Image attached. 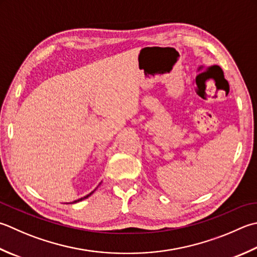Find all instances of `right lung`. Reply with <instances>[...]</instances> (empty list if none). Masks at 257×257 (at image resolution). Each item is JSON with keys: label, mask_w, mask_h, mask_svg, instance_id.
<instances>
[{"label": "right lung", "mask_w": 257, "mask_h": 257, "mask_svg": "<svg viewBox=\"0 0 257 257\" xmlns=\"http://www.w3.org/2000/svg\"><path fill=\"white\" fill-rule=\"evenodd\" d=\"M95 190V189H94ZM94 190H93V192H94ZM93 192H91V193H90L89 195H87V196H84V197H82V198H80V199H77V200H74V202H72V203H78V202H80V200H83V199H85V198H88L89 197V196L90 195H91Z\"/></svg>", "instance_id": "obj_1"}]
</instances>
